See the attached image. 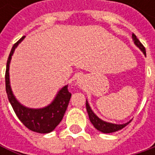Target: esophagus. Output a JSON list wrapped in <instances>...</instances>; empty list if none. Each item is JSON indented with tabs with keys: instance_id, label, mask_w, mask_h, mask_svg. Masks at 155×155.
<instances>
[{
	"instance_id": "esophagus-1",
	"label": "esophagus",
	"mask_w": 155,
	"mask_h": 155,
	"mask_svg": "<svg viewBox=\"0 0 155 155\" xmlns=\"http://www.w3.org/2000/svg\"><path fill=\"white\" fill-rule=\"evenodd\" d=\"M78 84H79V85H81V84H82V80H81V79L78 80Z\"/></svg>"
}]
</instances>
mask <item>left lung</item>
<instances>
[{"label": "left lung", "instance_id": "obj_1", "mask_svg": "<svg viewBox=\"0 0 155 155\" xmlns=\"http://www.w3.org/2000/svg\"><path fill=\"white\" fill-rule=\"evenodd\" d=\"M132 38L134 40V43L135 45L137 47H139V49L143 53L144 55H146V53H145V48L141 44L138 38H137V36L135 34L132 35ZM86 108H87V112H88V115H89V118L91 122V124L94 126V127L102 132V133H105V134H108V133H113V132H116V131H118L122 128H124L127 125H128L130 123L127 122V123H125V124H121V125H117V124H112V123H108V122H106V121H103L101 120L100 117H98L94 112L92 111V109L91 108L90 105H89V102L86 101Z\"/></svg>", "mask_w": 155, "mask_h": 155}]
</instances>
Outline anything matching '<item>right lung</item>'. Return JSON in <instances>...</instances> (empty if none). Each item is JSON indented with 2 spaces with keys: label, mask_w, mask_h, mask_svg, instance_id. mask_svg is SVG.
Returning a JSON list of instances; mask_svg holds the SVG:
<instances>
[{
  "label": "right lung",
  "mask_w": 155,
  "mask_h": 155,
  "mask_svg": "<svg viewBox=\"0 0 155 155\" xmlns=\"http://www.w3.org/2000/svg\"><path fill=\"white\" fill-rule=\"evenodd\" d=\"M24 38L25 37H22L17 43L14 44L7 60L5 73L6 92L9 101L12 106L14 112L18 117V119L23 123V125L31 131L40 134H47L52 132L62 121L64 115L68 107L72 94L68 91V85H65L58 91L54 101L48 106L42 108H27L21 105L17 101L11 88L9 69L14 50L18 47V45L23 40Z\"/></svg>",
  "instance_id": "add662e5"
}]
</instances>
